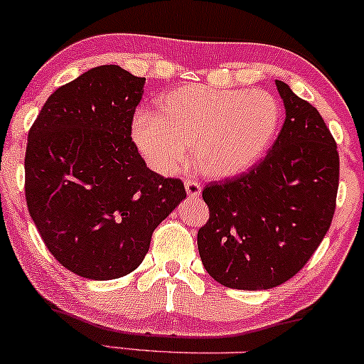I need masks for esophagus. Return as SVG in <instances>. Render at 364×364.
I'll use <instances>...</instances> for the list:
<instances>
[{
  "instance_id": "obj_1",
  "label": "esophagus",
  "mask_w": 364,
  "mask_h": 364,
  "mask_svg": "<svg viewBox=\"0 0 364 364\" xmlns=\"http://www.w3.org/2000/svg\"><path fill=\"white\" fill-rule=\"evenodd\" d=\"M185 188L188 196H191V198H196V196L202 193V185L198 181H195V179H186Z\"/></svg>"
}]
</instances>
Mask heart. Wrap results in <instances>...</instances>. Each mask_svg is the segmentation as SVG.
Instances as JSON below:
<instances>
[{
    "mask_svg": "<svg viewBox=\"0 0 364 364\" xmlns=\"http://www.w3.org/2000/svg\"><path fill=\"white\" fill-rule=\"evenodd\" d=\"M279 123L281 106L269 92L185 85L162 94L156 114L139 112L132 133L157 173H176L191 149L195 168L203 176L220 179L257 164Z\"/></svg>",
    "mask_w": 364,
    "mask_h": 364,
    "instance_id": "heart-1",
    "label": "heart"
}]
</instances>
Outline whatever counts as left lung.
<instances>
[{
  "mask_svg": "<svg viewBox=\"0 0 364 364\" xmlns=\"http://www.w3.org/2000/svg\"><path fill=\"white\" fill-rule=\"evenodd\" d=\"M286 109L272 149L248 173L208 183L198 252L210 277L232 289L281 286L306 265L336 212L339 152L320 112L275 80Z\"/></svg>",
  "mask_w": 364,
  "mask_h": 364,
  "instance_id": "8db88e82",
  "label": "left lung"
}]
</instances>
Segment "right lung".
I'll return each instance as SVG.
<instances>
[{
  "label": "right lung",
  "instance_id": "1",
  "mask_svg": "<svg viewBox=\"0 0 364 364\" xmlns=\"http://www.w3.org/2000/svg\"><path fill=\"white\" fill-rule=\"evenodd\" d=\"M145 78L118 65L54 90L28 132L25 198L51 255L94 281L123 277L154 229L186 198L181 179L147 168L132 140Z\"/></svg>",
  "mask_w": 364,
  "mask_h": 364
}]
</instances>
